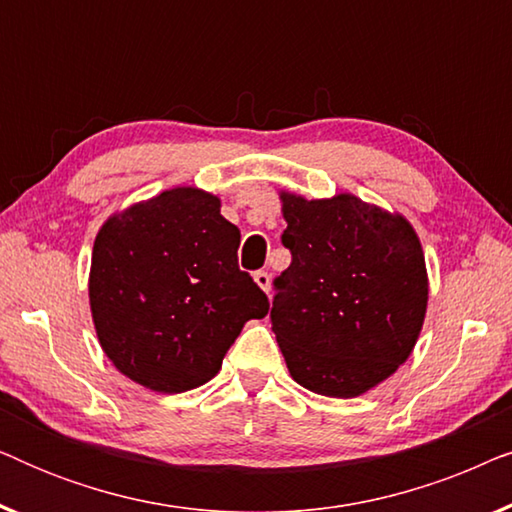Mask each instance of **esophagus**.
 <instances>
[{
  "label": "esophagus",
  "instance_id": "esophagus-1",
  "mask_svg": "<svg viewBox=\"0 0 512 512\" xmlns=\"http://www.w3.org/2000/svg\"><path fill=\"white\" fill-rule=\"evenodd\" d=\"M254 282L261 286V289L265 291V293H270V284H272V279H270V275L265 270H258V272H254Z\"/></svg>",
  "mask_w": 512,
  "mask_h": 512
}]
</instances>
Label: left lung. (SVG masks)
Wrapping results in <instances>:
<instances>
[{
    "mask_svg": "<svg viewBox=\"0 0 512 512\" xmlns=\"http://www.w3.org/2000/svg\"><path fill=\"white\" fill-rule=\"evenodd\" d=\"M279 200L291 265L275 279L270 319L286 368L314 394H366L408 361L422 333V242L403 214L352 193L282 191Z\"/></svg>",
    "mask_w": 512,
    "mask_h": 512,
    "instance_id": "1",
    "label": "left lung"
}]
</instances>
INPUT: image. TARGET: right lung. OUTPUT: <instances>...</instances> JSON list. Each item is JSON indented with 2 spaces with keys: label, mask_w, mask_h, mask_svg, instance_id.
<instances>
[{
  "label": "right lung",
  "mask_w": 512,
  "mask_h": 512,
  "mask_svg": "<svg viewBox=\"0 0 512 512\" xmlns=\"http://www.w3.org/2000/svg\"><path fill=\"white\" fill-rule=\"evenodd\" d=\"M240 230L221 200L177 186L102 223L88 296L97 340L118 373L158 394L212 380L268 296L237 265Z\"/></svg>",
  "instance_id": "right-lung-1"
}]
</instances>
